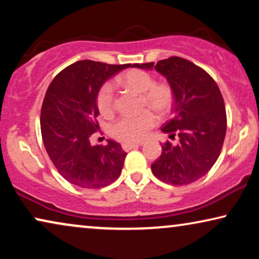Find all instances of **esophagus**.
<instances>
[{"instance_id": "34e87169", "label": "esophagus", "mask_w": 259, "mask_h": 259, "mask_svg": "<svg viewBox=\"0 0 259 259\" xmlns=\"http://www.w3.org/2000/svg\"><path fill=\"white\" fill-rule=\"evenodd\" d=\"M141 145H144V144L143 143H125V144H122V148H123V151H130V150H133V148L141 146Z\"/></svg>"}]
</instances>
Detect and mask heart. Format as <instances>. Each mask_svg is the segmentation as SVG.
<instances>
[{
    "label": "heart",
    "mask_w": 259,
    "mask_h": 259,
    "mask_svg": "<svg viewBox=\"0 0 259 259\" xmlns=\"http://www.w3.org/2000/svg\"><path fill=\"white\" fill-rule=\"evenodd\" d=\"M116 82L123 88L141 94V104L164 116L172 109L175 93L167 83H154L153 76L143 69H130L116 77ZM98 108L102 115H109L114 109V90L109 82L101 86L97 98ZM157 123L151 111L139 114L122 115L112 126V136L123 143H139L148 136Z\"/></svg>",
    "instance_id": "obj_1"
}]
</instances>
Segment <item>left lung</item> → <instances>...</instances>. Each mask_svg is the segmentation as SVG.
<instances>
[{
    "mask_svg": "<svg viewBox=\"0 0 259 259\" xmlns=\"http://www.w3.org/2000/svg\"><path fill=\"white\" fill-rule=\"evenodd\" d=\"M134 67L154 68L175 93V115L161 131L169 138L178 136V144L161 145L152 173L169 185H187L200 179L217 161L225 139V105L217 83L203 68L178 56Z\"/></svg>",
    "mask_w": 259,
    "mask_h": 259,
    "instance_id": "obj_1",
    "label": "left lung"
}]
</instances>
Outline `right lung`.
<instances>
[{
  "mask_svg": "<svg viewBox=\"0 0 259 259\" xmlns=\"http://www.w3.org/2000/svg\"><path fill=\"white\" fill-rule=\"evenodd\" d=\"M130 66L82 60L60 72L49 84L41 108L42 140L58 172L73 185L100 189L121 173L127 155L121 145L108 140L106 146H93L90 139L100 130L99 91Z\"/></svg>",
  "mask_w": 259,
  "mask_h": 259,
  "instance_id": "right-lung-1",
  "label": "right lung"
}]
</instances>
